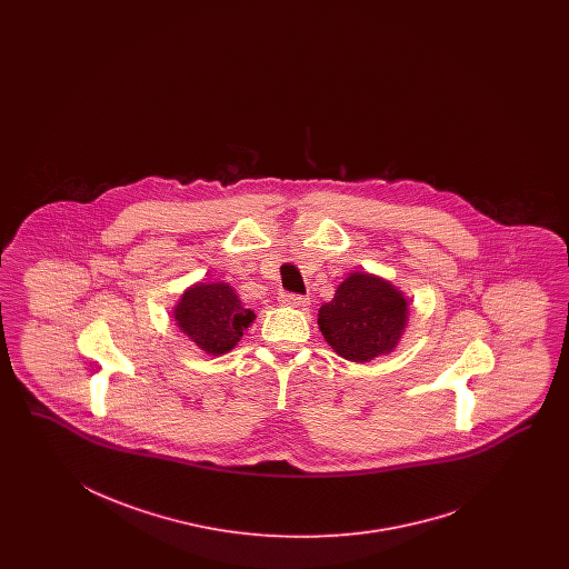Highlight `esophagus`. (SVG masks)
<instances>
[{"instance_id": "obj_1", "label": "esophagus", "mask_w": 569, "mask_h": 569, "mask_svg": "<svg viewBox=\"0 0 569 569\" xmlns=\"http://www.w3.org/2000/svg\"><path fill=\"white\" fill-rule=\"evenodd\" d=\"M279 305L290 307V309H307L310 300L305 296H298V293H279Z\"/></svg>"}]
</instances>
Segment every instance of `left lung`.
Returning a JSON list of instances; mask_svg holds the SVG:
<instances>
[{"instance_id": "8db88e82", "label": "left lung", "mask_w": 569, "mask_h": 569, "mask_svg": "<svg viewBox=\"0 0 569 569\" xmlns=\"http://www.w3.org/2000/svg\"><path fill=\"white\" fill-rule=\"evenodd\" d=\"M319 329L346 361L390 355L409 323V298L383 277L355 271L319 309Z\"/></svg>"}]
</instances>
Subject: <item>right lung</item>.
<instances>
[{
    "label": "right lung",
    "instance_id": "right-lung-1",
    "mask_svg": "<svg viewBox=\"0 0 569 569\" xmlns=\"http://www.w3.org/2000/svg\"><path fill=\"white\" fill-rule=\"evenodd\" d=\"M172 319L200 350L219 357L240 342L257 315L243 307L233 286L224 281H198L181 293L172 309Z\"/></svg>",
    "mask_w": 569,
    "mask_h": 569
}]
</instances>
